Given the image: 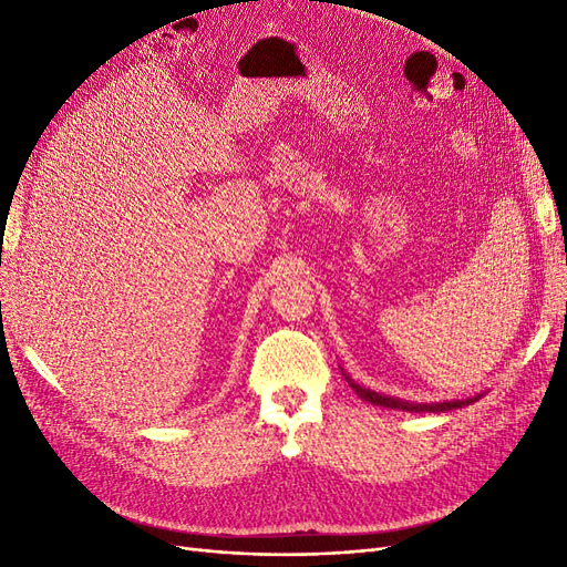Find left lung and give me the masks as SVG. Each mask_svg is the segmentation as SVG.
I'll list each match as a JSON object with an SVG mask.
<instances>
[{"label": "left lung", "mask_w": 567, "mask_h": 567, "mask_svg": "<svg viewBox=\"0 0 567 567\" xmlns=\"http://www.w3.org/2000/svg\"><path fill=\"white\" fill-rule=\"evenodd\" d=\"M340 373L346 375L348 385L362 398L364 402H371L375 406H385V409H402V411H452V409H461V406H468L473 402H477L480 398H485L487 390H480L475 394H468V398H461V400H440V402H414V400H402V398H394V394H385V392H375L362 383H357L352 375L346 371V367L340 364Z\"/></svg>", "instance_id": "obj_1"}]
</instances>
